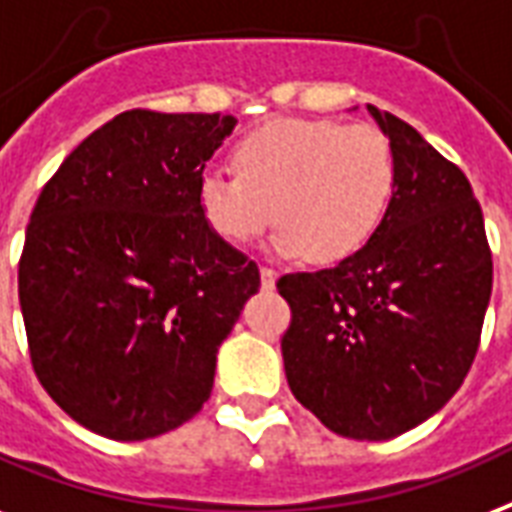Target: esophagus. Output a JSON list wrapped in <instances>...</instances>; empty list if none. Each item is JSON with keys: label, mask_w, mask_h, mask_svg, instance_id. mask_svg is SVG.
I'll list each match as a JSON object with an SVG mask.
<instances>
[{"label": "esophagus", "mask_w": 512, "mask_h": 512, "mask_svg": "<svg viewBox=\"0 0 512 512\" xmlns=\"http://www.w3.org/2000/svg\"><path fill=\"white\" fill-rule=\"evenodd\" d=\"M260 284H263V290H271L273 284H276V271H273L271 265H260Z\"/></svg>", "instance_id": "esophagus-1"}]
</instances>
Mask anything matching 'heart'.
<instances>
[{"mask_svg": "<svg viewBox=\"0 0 512 512\" xmlns=\"http://www.w3.org/2000/svg\"><path fill=\"white\" fill-rule=\"evenodd\" d=\"M233 171L206 169L198 209L230 244L257 239L276 214L273 249L284 257L341 263L384 220L397 185L392 144L373 126L284 117L247 134Z\"/></svg>", "mask_w": 512, "mask_h": 512, "instance_id": "1", "label": "heart"}]
</instances>
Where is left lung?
I'll return each mask as SVG.
<instances>
[{
	"label": "left lung",
	"mask_w": 512,
	"mask_h": 512,
	"mask_svg": "<svg viewBox=\"0 0 512 512\" xmlns=\"http://www.w3.org/2000/svg\"><path fill=\"white\" fill-rule=\"evenodd\" d=\"M397 185L368 244L317 273H287L282 335L292 395L335 435L389 440L456 395L481 343L491 249L456 163L400 117L370 107Z\"/></svg>",
	"instance_id": "8db88e82"
}]
</instances>
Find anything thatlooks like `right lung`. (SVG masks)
Instances as JSON below:
<instances>
[{
    "label": "right lung",
    "instance_id": "right-lung-1",
    "mask_svg": "<svg viewBox=\"0 0 512 512\" xmlns=\"http://www.w3.org/2000/svg\"><path fill=\"white\" fill-rule=\"evenodd\" d=\"M233 126L220 112H120L34 204L18 263L31 368L104 438L147 440L193 419L260 287L257 265L198 209V179Z\"/></svg>",
    "mask_w": 512,
    "mask_h": 512
}]
</instances>
